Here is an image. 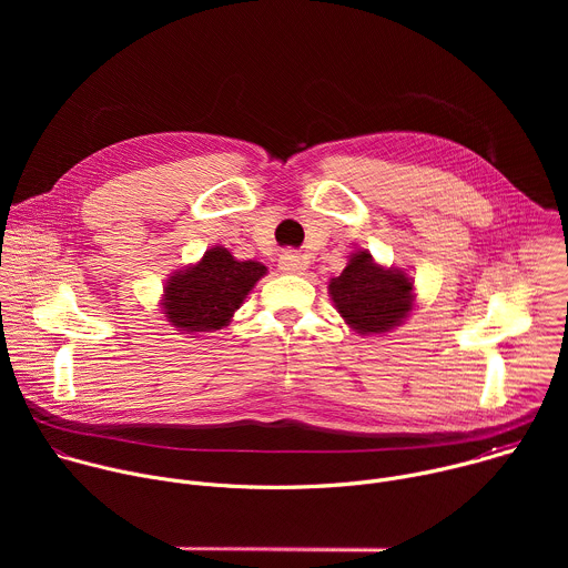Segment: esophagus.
Here are the masks:
<instances>
[{
    "label": "esophagus",
    "mask_w": 568,
    "mask_h": 568,
    "mask_svg": "<svg viewBox=\"0 0 568 568\" xmlns=\"http://www.w3.org/2000/svg\"><path fill=\"white\" fill-rule=\"evenodd\" d=\"M278 267H281V272H285V274H303L305 267H307V263H305V258L298 256L296 252H285V254H281V258H278Z\"/></svg>",
    "instance_id": "esophagus-1"
}]
</instances>
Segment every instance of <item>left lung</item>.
<instances>
[{
  "label": "left lung",
  "instance_id": "1",
  "mask_svg": "<svg viewBox=\"0 0 568 568\" xmlns=\"http://www.w3.org/2000/svg\"><path fill=\"white\" fill-rule=\"evenodd\" d=\"M412 281L397 270H382L371 254H353L342 276L331 281V296L346 323L362 333H386L412 310Z\"/></svg>",
  "mask_w": 568,
  "mask_h": 568
}]
</instances>
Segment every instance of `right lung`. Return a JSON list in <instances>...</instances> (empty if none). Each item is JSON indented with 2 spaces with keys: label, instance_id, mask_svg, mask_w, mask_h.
<instances>
[{
  "label": "right lung",
  "instance_id": "obj_1",
  "mask_svg": "<svg viewBox=\"0 0 568 568\" xmlns=\"http://www.w3.org/2000/svg\"><path fill=\"white\" fill-rule=\"evenodd\" d=\"M265 272L256 261H235L224 247H213L197 265L171 276L164 314L186 333L220 331Z\"/></svg>",
  "mask_w": 568,
  "mask_h": 568
}]
</instances>
